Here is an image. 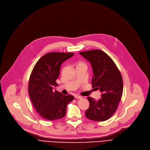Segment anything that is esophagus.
I'll list each match as a JSON object with an SVG mask.
<instances>
[{
  "mask_svg": "<svg viewBox=\"0 0 150 150\" xmlns=\"http://www.w3.org/2000/svg\"><path fill=\"white\" fill-rule=\"evenodd\" d=\"M75 98L76 99H81L82 98V97L81 96H75Z\"/></svg>",
  "mask_w": 150,
  "mask_h": 150,
  "instance_id": "esophagus-1",
  "label": "esophagus"
}]
</instances>
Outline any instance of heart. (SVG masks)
<instances>
[{"mask_svg":"<svg viewBox=\"0 0 150 150\" xmlns=\"http://www.w3.org/2000/svg\"><path fill=\"white\" fill-rule=\"evenodd\" d=\"M83 64V62H79V63H78V65H79V64Z\"/></svg>","mask_w":150,"mask_h":150,"instance_id":"b5f03b06","label":"heart"}]
</instances>
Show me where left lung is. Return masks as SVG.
Wrapping results in <instances>:
<instances>
[{"label": "left lung", "instance_id": "obj_1", "mask_svg": "<svg viewBox=\"0 0 150 150\" xmlns=\"http://www.w3.org/2000/svg\"><path fill=\"white\" fill-rule=\"evenodd\" d=\"M80 53L90 61L93 74L92 84L101 92L98 100L88 97L89 107L86 111V117L93 121L107 120L115 112L122 97L123 84L120 70L103 51L97 49Z\"/></svg>", "mask_w": 150, "mask_h": 150}]
</instances>
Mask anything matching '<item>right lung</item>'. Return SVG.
I'll return each mask as SVG.
<instances>
[{"instance_id": "1", "label": "right lung", "mask_w": 150, "mask_h": 150, "mask_svg": "<svg viewBox=\"0 0 150 150\" xmlns=\"http://www.w3.org/2000/svg\"><path fill=\"white\" fill-rule=\"evenodd\" d=\"M74 54L47 53L38 61L31 73L28 89L30 100L36 111L46 120L52 121L64 117L67 105L74 98L72 95L64 96L53 91L54 86L58 85L56 81L62 62Z\"/></svg>"}]
</instances>
